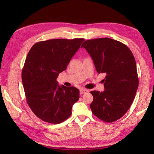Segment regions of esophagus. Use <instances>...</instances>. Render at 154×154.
Returning a JSON list of instances; mask_svg holds the SVG:
<instances>
[{"mask_svg":"<svg viewBox=\"0 0 154 154\" xmlns=\"http://www.w3.org/2000/svg\"><path fill=\"white\" fill-rule=\"evenodd\" d=\"M89 91H88V90L86 89V88H81V89L80 90V94H85V93H87Z\"/></svg>","mask_w":154,"mask_h":154,"instance_id":"34e87169","label":"esophagus"}]
</instances>
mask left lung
Wrapping results in <instances>:
<instances>
[{"label": "left lung", "mask_w": 154, "mask_h": 154, "mask_svg": "<svg viewBox=\"0 0 154 154\" xmlns=\"http://www.w3.org/2000/svg\"><path fill=\"white\" fill-rule=\"evenodd\" d=\"M94 61L97 72L106 74L103 92L91 91L93 114L106 122L124 116L139 87L136 62L129 48L110 38L87 40L82 44Z\"/></svg>", "instance_id": "8db88e82"}]
</instances>
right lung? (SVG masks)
Here are the masks:
<instances>
[{
	"label": "right lung",
	"instance_id": "right-lung-1",
	"mask_svg": "<svg viewBox=\"0 0 154 154\" xmlns=\"http://www.w3.org/2000/svg\"><path fill=\"white\" fill-rule=\"evenodd\" d=\"M83 38H55L35 44L22 72L26 100L34 114L44 122L57 124L67 119L79 99L75 87L60 86L56 79L67 69Z\"/></svg>",
	"mask_w": 154,
	"mask_h": 154
}]
</instances>
